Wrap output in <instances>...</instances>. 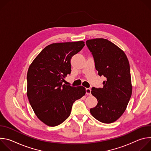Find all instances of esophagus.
Returning a JSON list of instances; mask_svg holds the SVG:
<instances>
[{"mask_svg":"<svg viewBox=\"0 0 151 151\" xmlns=\"http://www.w3.org/2000/svg\"><path fill=\"white\" fill-rule=\"evenodd\" d=\"M85 92L86 94L87 95H91V89L90 88H86L85 89Z\"/></svg>","mask_w":151,"mask_h":151,"instance_id":"1","label":"esophagus"}]
</instances>
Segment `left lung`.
Returning a JSON list of instances; mask_svg holds the SVG:
<instances>
[{
	"label": "left lung",
	"mask_w": 151,
	"mask_h": 151,
	"mask_svg": "<svg viewBox=\"0 0 151 151\" xmlns=\"http://www.w3.org/2000/svg\"><path fill=\"white\" fill-rule=\"evenodd\" d=\"M86 44L93 56L98 75L106 78L103 88H91V93L98 103L90 109V113L100 122H114L123 114L132 96L128 58L122 50L107 39H90Z\"/></svg>",
	"instance_id": "1"
}]
</instances>
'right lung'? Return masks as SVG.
Listing matches in <instances>:
<instances>
[{
    "instance_id": "obj_1",
    "label": "right lung",
    "mask_w": 151,
    "mask_h": 151,
    "mask_svg": "<svg viewBox=\"0 0 151 151\" xmlns=\"http://www.w3.org/2000/svg\"><path fill=\"white\" fill-rule=\"evenodd\" d=\"M84 42L55 43L35 58L27 75L29 103L37 117L51 127L60 125L70 115L73 103L85 94V88L63 84L70 74L72 57Z\"/></svg>"
}]
</instances>
